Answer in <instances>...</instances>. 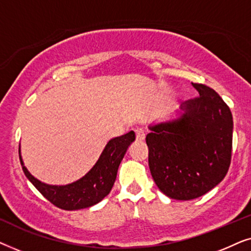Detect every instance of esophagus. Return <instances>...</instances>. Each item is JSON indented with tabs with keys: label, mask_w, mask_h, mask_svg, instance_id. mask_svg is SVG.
<instances>
[{
	"label": "esophagus",
	"mask_w": 251,
	"mask_h": 251,
	"mask_svg": "<svg viewBox=\"0 0 251 251\" xmlns=\"http://www.w3.org/2000/svg\"><path fill=\"white\" fill-rule=\"evenodd\" d=\"M135 132H136V139L137 140H144V139H145L146 133H145V130H144L143 128H137L135 130Z\"/></svg>",
	"instance_id": "esophagus-1"
}]
</instances>
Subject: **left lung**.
Masks as SVG:
<instances>
[{"mask_svg":"<svg viewBox=\"0 0 251 251\" xmlns=\"http://www.w3.org/2000/svg\"><path fill=\"white\" fill-rule=\"evenodd\" d=\"M192 85L200 96L181 104L180 118L151 126L146 136L151 175L175 200L202 197L224 179L231 164V109L214 89Z\"/></svg>","mask_w":251,"mask_h":251,"instance_id":"obj_1","label":"left lung"}]
</instances>
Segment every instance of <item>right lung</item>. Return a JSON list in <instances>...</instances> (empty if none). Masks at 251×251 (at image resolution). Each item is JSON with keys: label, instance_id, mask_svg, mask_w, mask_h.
Returning <instances> with one entry per match:
<instances>
[{"label": "right lung", "instance_id": "obj_1", "mask_svg": "<svg viewBox=\"0 0 251 251\" xmlns=\"http://www.w3.org/2000/svg\"><path fill=\"white\" fill-rule=\"evenodd\" d=\"M135 138V132L130 131L111 139L99 156L97 163L84 177L63 186L44 184L32 176L24 166L20 151L19 159L26 177L48 201L64 210H78L98 203L111 192L120 163Z\"/></svg>", "mask_w": 251, "mask_h": 251}]
</instances>
